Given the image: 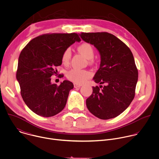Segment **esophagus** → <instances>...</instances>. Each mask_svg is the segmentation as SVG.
I'll use <instances>...</instances> for the list:
<instances>
[{
	"instance_id": "obj_1",
	"label": "esophagus",
	"mask_w": 159,
	"mask_h": 159,
	"mask_svg": "<svg viewBox=\"0 0 159 159\" xmlns=\"http://www.w3.org/2000/svg\"><path fill=\"white\" fill-rule=\"evenodd\" d=\"M82 85V84H77V83L74 84V87L75 88H80Z\"/></svg>"
}]
</instances>
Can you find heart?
<instances>
[{"instance_id":"b5f03b06","label":"heart","mask_w":159,"mask_h":159,"mask_svg":"<svg viewBox=\"0 0 159 159\" xmlns=\"http://www.w3.org/2000/svg\"><path fill=\"white\" fill-rule=\"evenodd\" d=\"M80 52L87 59L91 60L94 55V50L93 47L89 43H83L80 44L77 48ZM71 58V50L70 48L66 49L61 55V61L64 65H68ZM91 76V73L89 71L80 70L78 69H72L66 73V77L70 80L81 84L86 81Z\"/></svg>"}]
</instances>
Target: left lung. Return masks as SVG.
<instances>
[{"instance_id": "8db88e82", "label": "left lung", "mask_w": 159, "mask_h": 159, "mask_svg": "<svg viewBox=\"0 0 159 159\" xmlns=\"http://www.w3.org/2000/svg\"><path fill=\"white\" fill-rule=\"evenodd\" d=\"M86 43L93 44L101 57L100 66L93 80L100 84L93 87L86 106L101 120L115 118L131 104L134 97L139 73L133 55L126 45L112 34L81 33Z\"/></svg>"}]
</instances>
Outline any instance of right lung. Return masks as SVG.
<instances>
[{
  "label": "right lung",
  "mask_w": 159,
  "mask_h": 159,
  "mask_svg": "<svg viewBox=\"0 0 159 159\" xmlns=\"http://www.w3.org/2000/svg\"><path fill=\"white\" fill-rule=\"evenodd\" d=\"M75 41H80L77 33L46 34L33 39L20 52L16 79L23 101L36 115L53 116L65 107L74 84L65 80L58 86L50 77L58 72L63 52Z\"/></svg>",
  "instance_id": "obj_1"
}]
</instances>
